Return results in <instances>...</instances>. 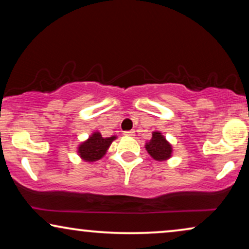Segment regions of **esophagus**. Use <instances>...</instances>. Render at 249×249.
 <instances>
[{
    "mask_svg": "<svg viewBox=\"0 0 249 249\" xmlns=\"http://www.w3.org/2000/svg\"><path fill=\"white\" fill-rule=\"evenodd\" d=\"M124 135H125V136H134V135H135V130H127V131H124Z\"/></svg>",
    "mask_w": 249,
    "mask_h": 249,
    "instance_id": "1",
    "label": "esophagus"
}]
</instances>
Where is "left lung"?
<instances>
[{
    "instance_id": "obj_1",
    "label": "left lung",
    "mask_w": 249,
    "mask_h": 249,
    "mask_svg": "<svg viewBox=\"0 0 249 249\" xmlns=\"http://www.w3.org/2000/svg\"><path fill=\"white\" fill-rule=\"evenodd\" d=\"M146 149L148 154L158 161H164L171 156V145L165 141L161 132H153L152 139L146 144Z\"/></svg>"
}]
</instances>
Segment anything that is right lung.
<instances>
[{
	"label": "right lung",
	"instance_id": "1",
	"mask_svg": "<svg viewBox=\"0 0 249 249\" xmlns=\"http://www.w3.org/2000/svg\"><path fill=\"white\" fill-rule=\"evenodd\" d=\"M113 139H115L114 136L113 137L104 138L102 137L100 132H94L87 142H83L79 146L78 152H79V155L85 161H97L107 153V149L111 145V142H113Z\"/></svg>",
	"mask_w": 249,
	"mask_h": 249
}]
</instances>
